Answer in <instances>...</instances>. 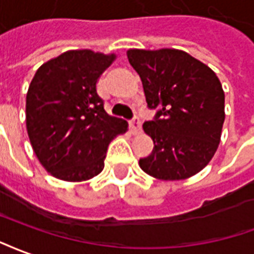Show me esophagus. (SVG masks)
Instances as JSON below:
<instances>
[{
	"mask_svg": "<svg viewBox=\"0 0 254 254\" xmlns=\"http://www.w3.org/2000/svg\"><path fill=\"white\" fill-rule=\"evenodd\" d=\"M140 127H142V123H140L139 118H135L134 120H131V122H129V128H131V131H132L134 134L139 132Z\"/></svg>",
	"mask_w": 254,
	"mask_h": 254,
	"instance_id": "esophagus-1",
	"label": "esophagus"
}]
</instances>
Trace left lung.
Here are the masks:
<instances>
[{"mask_svg": "<svg viewBox=\"0 0 254 254\" xmlns=\"http://www.w3.org/2000/svg\"><path fill=\"white\" fill-rule=\"evenodd\" d=\"M154 120L143 123L153 139L139 166L157 180L190 179L208 165L219 146L225 122V92L207 64L183 50L129 49Z\"/></svg>", "mask_w": 254, "mask_h": 254, "instance_id": "obj_1", "label": "left lung"}]
</instances>
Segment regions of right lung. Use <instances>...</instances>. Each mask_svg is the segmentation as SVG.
I'll use <instances>...</instances> for the list:
<instances>
[{"label": "right lung", "instance_id": "1", "mask_svg": "<svg viewBox=\"0 0 254 254\" xmlns=\"http://www.w3.org/2000/svg\"><path fill=\"white\" fill-rule=\"evenodd\" d=\"M115 59L114 53L68 50L33 75L25 104L29 142L59 180L81 183L99 175L111 140L128 129L126 120L105 112L96 89Z\"/></svg>", "mask_w": 254, "mask_h": 254}]
</instances>
